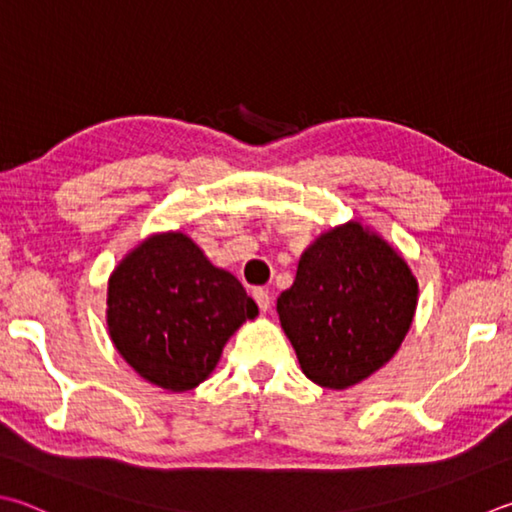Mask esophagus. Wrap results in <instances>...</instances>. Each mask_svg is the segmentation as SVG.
I'll list each match as a JSON object with an SVG mask.
<instances>
[{"label":"esophagus","instance_id":"obj_1","mask_svg":"<svg viewBox=\"0 0 512 512\" xmlns=\"http://www.w3.org/2000/svg\"><path fill=\"white\" fill-rule=\"evenodd\" d=\"M253 297H255V302H257V306H259V311H268V309H271V293H268L266 288H255Z\"/></svg>","mask_w":512,"mask_h":512}]
</instances>
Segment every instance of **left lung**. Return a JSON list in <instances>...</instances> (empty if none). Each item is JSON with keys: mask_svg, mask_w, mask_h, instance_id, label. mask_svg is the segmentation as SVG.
I'll use <instances>...</instances> for the list:
<instances>
[{"mask_svg": "<svg viewBox=\"0 0 512 512\" xmlns=\"http://www.w3.org/2000/svg\"><path fill=\"white\" fill-rule=\"evenodd\" d=\"M418 284L396 250L358 221L306 250L291 288L277 297L282 329L313 383L345 389L401 347Z\"/></svg>", "mask_w": 512, "mask_h": 512, "instance_id": "1", "label": "left lung"}]
</instances>
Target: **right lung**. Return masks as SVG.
Returning a JSON list of instances; mask_svg holds the SVG:
<instances>
[{
  "label": "right lung",
  "instance_id": "obj_1",
  "mask_svg": "<svg viewBox=\"0 0 512 512\" xmlns=\"http://www.w3.org/2000/svg\"><path fill=\"white\" fill-rule=\"evenodd\" d=\"M107 324L120 356L145 380L188 392L210 376L257 304L235 275L183 232L143 241L109 277Z\"/></svg>",
  "mask_w": 512,
  "mask_h": 512
}]
</instances>
